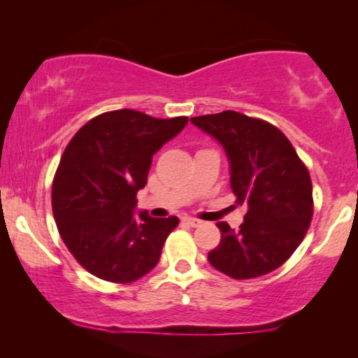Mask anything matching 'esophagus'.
Here are the masks:
<instances>
[{
  "instance_id": "1",
  "label": "esophagus",
  "mask_w": 358,
  "mask_h": 358,
  "mask_svg": "<svg viewBox=\"0 0 358 358\" xmlns=\"http://www.w3.org/2000/svg\"><path fill=\"white\" fill-rule=\"evenodd\" d=\"M182 222L185 223V224H189V227H192V228H195V227H200V220H197V218H192V217H185V218H182Z\"/></svg>"
}]
</instances>
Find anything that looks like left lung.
I'll return each mask as SVG.
<instances>
[{"label":"left lung","instance_id":"1","mask_svg":"<svg viewBox=\"0 0 358 358\" xmlns=\"http://www.w3.org/2000/svg\"><path fill=\"white\" fill-rule=\"evenodd\" d=\"M190 122L222 145L236 203L248 208L239 229L218 222L222 241L208 262L244 280L280 267L305 238L313 217V185L306 166L277 127L234 110Z\"/></svg>","mask_w":358,"mask_h":358}]
</instances>
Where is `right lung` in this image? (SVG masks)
<instances>
[{"label":"right lung","instance_id":"obj_1","mask_svg":"<svg viewBox=\"0 0 358 358\" xmlns=\"http://www.w3.org/2000/svg\"><path fill=\"white\" fill-rule=\"evenodd\" d=\"M187 122L120 109L94 117L68 143L53 179V217L63 243L92 275L130 283L156 267L179 218L135 217L136 192L155 153Z\"/></svg>","mask_w":358,"mask_h":358}]
</instances>
